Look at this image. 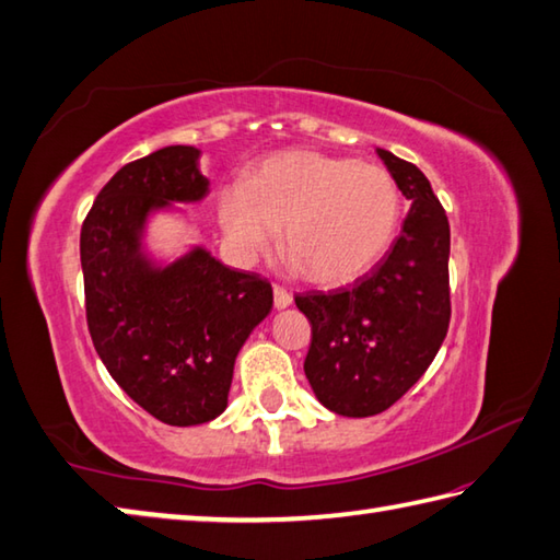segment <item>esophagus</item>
<instances>
[{"label":"esophagus","mask_w":560,"mask_h":560,"mask_svg":"<svg viewBox=\"0 0 560 560\" xmlns=\"http://www.w3.org/2000/svg\"><path fill=\"white\" fill-rule=\"evenodd\" d=\"M291 293L283 289V287H273V305H277L279 311H283V308H289L291 305Z\"/></svg>","instance_id":"1"}]
</instances>
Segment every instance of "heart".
Listing matches in <instances>:
<instances>
[{"label": "heart", "instance_id": "b5f03b06", "mask_svg": "<svg viewBox=\"0 0 560 560\" xmlns=\"http://www.w3.org/2000/svg\"><path fill=\"white\" fill-rule=\"evenodd\" d=\"M402 201L378 164L283 152L233 184L218 199L228 247L240 261H257L279 245L317 283L357 279L396 237Z\"/></svg>", "mask_w": 560, "mask_h": 560}]
</instances>
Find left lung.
<instances>
[{
  "mask_svg": "<svg viewBox=\"0 0 560 560\" xmlns=\"http://www.w3.org/2000/svg\"><path fill=\"white\" fill-rule=\"evenodd\" d=\"M378 158L412 201L400 237L349 287L295 295L313 327L305 378L345 418H371L400 400L440 352L452 317L444 208L412 162L381 148Z\"/></svg>",
  "mask_w": 560,
  "mask_h": 560,
  "instance_id": "left-lung-1",
  "label": "left lung"
}]
</instances>
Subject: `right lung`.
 Returning <instances> with one entry per match:
<instances>
[{
  "instance_id": "right-lung-1",
  "label": "right lung",
  "mask_w": 560,
  "mask_h": 560,
  "mask_svg": "<svg viewBox=\"0 0 560 560\" xmlns=\"http://www.w3.org/2000/svg\"><path fill=\"white\" fill-rule=\"evenodd\" d=\"M201 150L170 145L128 162L98 191L80 235L86 325L112 378L174 427L228 408L237 352L271 311V283L206 247L170 265L142 245L148 218L208 194Z\"/></svg>"
}]
</instances>
